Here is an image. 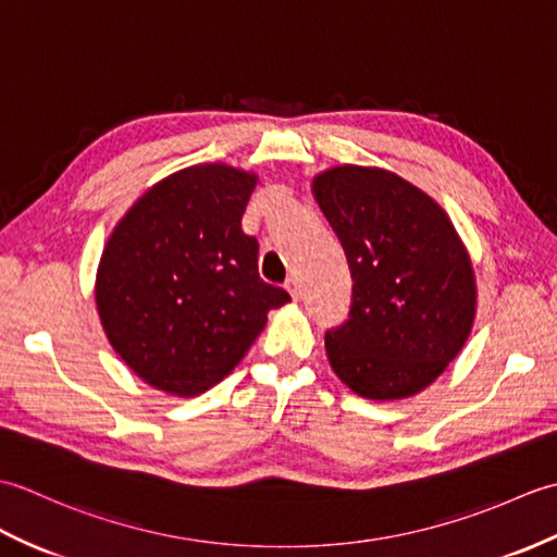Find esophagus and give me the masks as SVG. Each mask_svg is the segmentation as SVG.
Returning <instances> with one entry per match:
<instances>
[{"mask_svg": "<svg viewBox=\"0 0 557 557\" xmlns=\"http://www.w3.org/2000/svg\"><path fill=\"white\" fill-rule=\"evenodd\" d=\"M285 287H287V292L292 294L294 299H299V297H301V285H299V280H297V277H289Z\"/></svg>", "mask_w": 557, "mask_h": 557, "instance_id": "obj_1", "label": "esophagus"}]
</instances>
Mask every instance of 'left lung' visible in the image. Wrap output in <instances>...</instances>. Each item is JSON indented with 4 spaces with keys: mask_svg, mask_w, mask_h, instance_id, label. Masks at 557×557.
Instances as JSON below:
<instances>
[{
    "mask_svg": "<svg viewBox=\"0 0 557 557\" xmlns=\"http://www.w3.org/2000/svg\"><path fill=\"white\" fill-rule=\"evenodd\" d=\"M313 196L354 282L347 323L325 333L330 366L366 399L421 393L474 325L465 244L431 196L387 170L342 164L315 176Z\"/></svg>",
    "mask_w": 557,
    "mask_h": 557,
    "instance_id": "1",
    "label": "left lung"
}]
</instances>
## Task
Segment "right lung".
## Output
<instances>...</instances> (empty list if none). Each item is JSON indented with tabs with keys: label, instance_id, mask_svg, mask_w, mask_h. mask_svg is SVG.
Masks as SVG:
<instances>
[{
	"label": "right lung",
	"instance_id": "add662e5",
	"mask_svg": "<svg viewBox=\"0 0 557 557\" xmlns=\"http://www.w3.org/2000/svg\"><path fill=\"white\" fill-rule=\"evenodd\" d=\"M256 174L196 164L128 208L104 246L96 304L110 345L140 381L176 397L218 385L244 359L268 311L289 294L258 275L242 230Z\"/></svg>",
	"mask_w": 557,
	"mask_h": 557
}]
</instances>
